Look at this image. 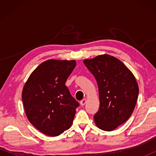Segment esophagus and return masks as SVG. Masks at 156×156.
<instances>
[{
	"mask_svg": "<svg viewBox=\"0 0 156 156\" xmlns=\"http://www.w3.org/2000/svg\"><path fill=\"white\" fill-rule=\"evenodd\" d=\"M86 102H87V100L86 99H83V100H82L81 101H80V105H82V106H83V105H84L86 104Z\"/></svg>",
	"mask_w": 156,
	"mask_h": 156,
	"instance_id": "1",
	"label": "esophagus"
}]
</instances>
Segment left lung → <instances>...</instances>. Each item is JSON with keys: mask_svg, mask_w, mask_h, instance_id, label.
<instances>
[{"mask_svg": "<svg viewBox=\"0 0 156 156\" xmlns=\"http://www.w3.org/2000/svg\"><path fill=\"white\" fill-rule=\"evenodd\" d=\"M83 62L98 86L100 107L94 116L95 124L102 130L112 131L133 113L139 93L138 83L129 68L114 56L99 55Z\"/></svg>", "mask_w": 156, "mask_h": 156, "instance_id": "1", "label": "left lung"}]
</instances>
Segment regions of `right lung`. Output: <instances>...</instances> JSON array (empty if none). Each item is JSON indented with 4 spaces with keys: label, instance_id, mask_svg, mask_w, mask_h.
I'll return each mask as SVG.
<instances>
[{
    "label": "right lung",
    "instance_id": "add662e5",
    "mask_svg": "<svg viewBox=\"0 0 156 156\" xmlns=\"http://www.w3.org/2000/svg\"><path fill=\"white\" fill-rule=\"evenodd\" d=\"M76 60L49 59L39 65L22 91L25 112L31 125L49 136L69 129L79 103L65 86Z\"/></svg>",
    "mask_w": 156,
    "mask_h": 156
}]
</instances>
